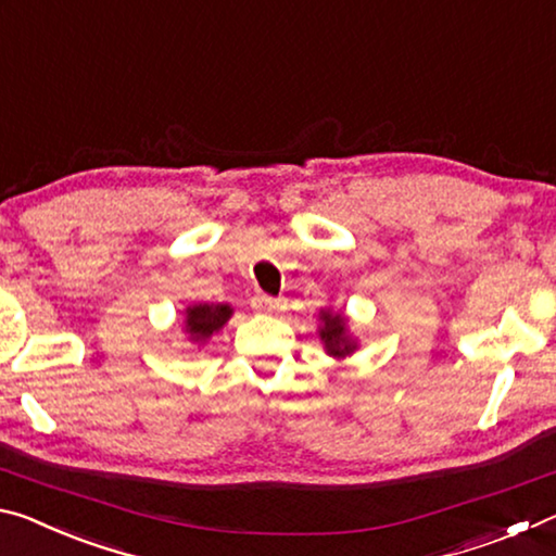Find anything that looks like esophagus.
Listing matches in <instances>:
<instances>
[{"label": "esophagus", "instance_id": "obj_1", "mask_svg": "<svg viewBox=\"0 0 556 556\" xmlns=\"http://www.w3.org/2000/svg\"><path fill=\"white\" fill-rule=\"evenodd\" d=\"M252 308L260 314H277L285 308V301L281 299H275V296H267V294H257L255 299H252Z\"/></svg>", "mask_w": 556, "mask_h": 556}]
</instances>
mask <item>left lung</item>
Listing matches in <instances>:
<instances>
[{
  "mask_svg": "<svg viewBox=\"0 0 556 556\" xmlns=\"http://www.w3.org/2000/svg\"><path fill=\"white\" fill-rule=\"evenodd\" d=\"M318 336H321L326 353L333 355V357L351 355L357 348L353 338L348 336L345 316L333 314L331 308H328V312H321V328H318Z\"/></svg>",
  "mask_w": 556,
  "mask_h": 556,
  "instance_id": "8db88e82",
  "label": "left lung"
}]
</instances>
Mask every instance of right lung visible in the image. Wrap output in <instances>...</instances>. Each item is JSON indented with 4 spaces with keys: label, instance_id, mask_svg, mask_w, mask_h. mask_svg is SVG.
<instances>
[{
    "label": "right lung",
    "instance_id": "1",
    "mask_svg": "<svg viewBox=\"0 0 556 556\" xmlns=\"http://www.w3.org/2000/svg\"><path fill=\"white\" fill-rule=\"evenodd\" d=\"M232 316L230 304H195L186 308V333L191 336V341L203 343L208 341L213 333H218L220 328L228 324Z\"/></svg>",
    "mask_w": 556,
    "mask_h": 556
}]
</instances>
